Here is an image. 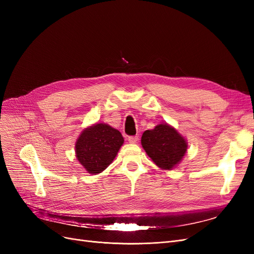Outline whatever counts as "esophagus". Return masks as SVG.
Listing matches in <instances>:
<instances>
[{
	"instance_id": "1",
	"label": "esophagus",
	"mask_w": 254,
	"mask_h": 254,
	"mask_svg": "<svg viewBox=\"0 0 254 254\" xmlns=\"http://www.w3.org/2000/svg\"><path fill=\"white\" fill-rule=\"evenodd\" d=\"M137 136H129L128 137V142L130 143V144H135V143H137Z\"/></svg>"
}]
</instances>
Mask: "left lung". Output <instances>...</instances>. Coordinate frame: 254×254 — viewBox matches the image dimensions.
Segmentation results:
<instances>
[{
    "label": "left lung",
    "instance_id": "8db88e82",
    "mask_svg": "<svg viewBox=\"0 0 254 254\" xmlns=\"http://www.w3.org/2000/svg\"><path fill=\"white\" fill-rule=\"evenodd\" d=\"M141 144L153 163L164 171H172L178 165L188 150L186 137L167 123L144 131Z\"/></svg>",
    "mask_w": 254,
    "mask_h": 254
}]
</instances>
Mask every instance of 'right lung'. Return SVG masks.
Masks as SVG:
<instances>
[{
  "label": "right lung",
  "mask_w": 254,
  "mask_h": 254,
  "mask_svg": "<svg viewBox=\"0 0 254 254\" xmlns=\"http://www.w3.org/2000/svg\"><path fill=\"white\" fill-rule=\"evenodd\" d=\"M124 137L105 123L84 128L75 143V156L91 175L104 172L117 157Z\"/></svg>",
  "instance_id": "add662e5"
}]
</instances>
